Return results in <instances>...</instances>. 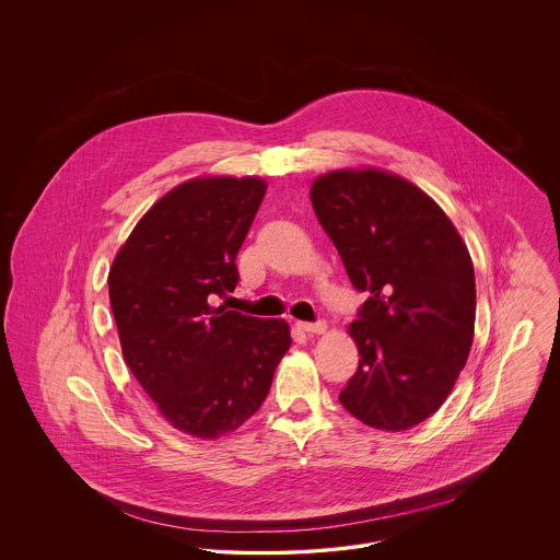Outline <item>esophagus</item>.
I'll use <instances>...</instances> for the list:
<instances>
[{
    "label": "esophagus",
    "mask_w": 560,
    "mask_h": 560,
    "mask_svg": "<svg viewBox=\"0 0 560 560\" xmlns=\"http://www.w3.org/2000/svg\"><path fill=\"white\" fill-rule=\"evenodd\" d=\"M298 329L306 331V334H323L327 329V323L325 320H315V323H308V320H300L298 323Z\"/></svg>",
    "instance_id": "obj_1"
}]
</instances>
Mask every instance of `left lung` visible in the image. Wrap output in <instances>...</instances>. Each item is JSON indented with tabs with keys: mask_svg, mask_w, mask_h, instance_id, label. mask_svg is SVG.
<instances>
[{
	"mask_svg": "<svg viewBox=\"0 0 560 560\" xmlns=\"http://www.w3.org/2000/svg\"><path fill=\"white\" fill-rule=\"evenodd\" d=\"M313 210L368 300L348 334L359 368L340 393L368 427L399 432L452 393L475 338L477 288L466 243L424 190L382 170H336Z\"/></svg>",
	"mask_w": 560,
	"mask_h": 560,
	"instance_id": "left-lung-1",
	"label": "left lung"
}]
</instances>
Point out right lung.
<instances>
[{
	"label": "right lung",
	"instance_id": "1",
	"mask_svg": "<svg viewBox=\"0 0 560 560\" xmlns=\"http://www.w3.org/2000/svg\"><path fill=\"white\" fill-rule=\"evenodd\" d=\"M267 183L195 178L140 218L108 270L124 359L161 416L197 439L249 420L292 347L283 319L213 308L240 283L237 254Z\"/></svg>",
	"mask_w": 560,
	"mask_h": 560
}]
</instances>
